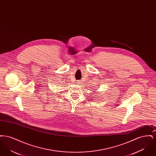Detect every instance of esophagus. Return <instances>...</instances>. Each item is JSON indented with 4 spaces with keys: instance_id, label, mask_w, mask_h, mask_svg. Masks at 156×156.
I'll list each match as a JSON object with an SVG mask.
<instances>
[{
    "instance_id": "34e87169",
    "label": "esophagus",
    "mask_w": 156,
    "mask_h": 156,
    "mask_svg": "<svg viewBox=\"0 0 156 156\" xmlns=\"http://www.w3.org/2000/svg\"><path fill=\"white\" fill-rule=\"evenodd\" d=\"M78 83H81V81H78Z\"/></svg>"
}]
</instances>
